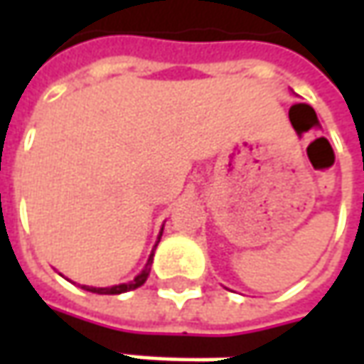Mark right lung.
<instances>
[{
	"mask_svg": "<svg viewBox=\"0 0 364 364\" xmlns=\"http://www.w3.org/2000/svg\"><path fill=\"white\" fill-rule=\"evenodd\" d=\"M164 231V229H161ZM161 237V232H160ZM160 237H158V243H160ZM158 243H156V247H158ZM151 261H154V251H151V255H149V259H147L146 267L141 269V273L139 275H135L132 282H127V284H119V286H111V287H89V286H82V289H87V291H92V294H109V296H115V294H123V291H132V289H135V287L144 286L147 279V275H149V272H151Z\"/></svg>",
	"mask_w": 364,
	"mask_h": 364,
	"instance_id": "add662e5",
	"label": "right lung"
}]
</instances>
